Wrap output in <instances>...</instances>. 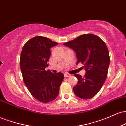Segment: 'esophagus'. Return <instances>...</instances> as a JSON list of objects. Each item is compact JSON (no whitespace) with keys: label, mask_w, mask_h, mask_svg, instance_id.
Instances as JSON below:
<instances>
[{"label":"esophagus","mask_w":126,"mask_h":126,"mask_svg":"<svg viewBox=\"0 0 126 126\" xmlns=\"http://www.w3.org/2000/svg\"><path fill=\"white\" fill-rule=\"evenodd\" d=\"M64 76L66 78H69V77H70V76H71V75L69 74V73H64Z\"/></svg>","instance_id":"1"}]
</instances>
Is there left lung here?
Returning a JSON list of instances; mask_svg holds the SVG:
<instances>
[{
  "mask_svg": "<svg viewBox=\"0 0 126 126\" xmlns=\"http://www.w3.org/2000/svg\"><path fill=\"white\" fill-rule=\"evenodd\" d=\"M76 53V64L82 63L86 73L83 77L75 74L78 83L73 88L79 98L88 99L95 96L103 86L107 76L110 56L106 44L98 36L92 34L81 35L63 44Z\"/></svg>",
  "mask_w": 126,
  "mask_h": 126,
  "instance_id": "obj_1",
  "label": "left lung"
}]
</instances>
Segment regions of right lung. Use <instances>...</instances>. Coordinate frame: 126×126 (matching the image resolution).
<instances>
[{
    "label": "right lung",
    "instance_id": "right-lung-1",
    "mask_svg": "<svg viewBox=\"0 0 126 126\" xmlns=\"http://www.w3.org/2000/svg\"><path fill=\"white\" fill-rule=\"evenodd\" d=\"M57 44L48 38L37 36L24 44L20 56V67L25 86L36 99L44 103L56 99L64 79L62 73L53 74L45 69L48 66L50 48Z\"/></svg>",
    "mask_w": 126,
    "mask_h": 126
}]
</instances>
